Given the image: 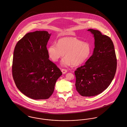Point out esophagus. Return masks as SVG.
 <instances>
[{"label": "esophagus", "mask_w": 127, "mask_h": 127, "mask_svg": "<svg viewBox=\"0 0 127 127\" xmlns=\"http://www.w3.org/2000/svg\"><path fill=\"white\" fill-rule=\"evenodd\" d=\"M61 71L62 72L63 74H66L67 72V70L65 69H61Z\"/></svg>", "instance_id": "obj_1"}]
</instances>
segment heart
I'll list each match as a JSON object with an SVG mask.
<instances>
[{
    "mask_svg": "<svg viewBox=\"0 0 127 127\" xmlns=\"http://www.w3.org/2000/svg\"><path fill=\"white\" fill-rule=\"evenodd\" d=\"M91 51L88 43L72 37L61 38L58 40L57 45L54 44L47 48L48 55L54 61H57L65 53V57L61 61L63 67L82 65L88 59Z\"/></svg>",
    "mask_w": 127,
    "mask_h": 127,
    "instance_id": "1",
    "label": "heart"
}]
</instances>
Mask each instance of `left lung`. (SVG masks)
I'll use <instances>...</instances> for the list:
<instances>
[{"label": "left lung", "instance_id": "left-lung-1", "mask_svg": "<svg viewBox=\"0 0 127 127\" xmlns=\"http://www.w3.org/2000/svg\"><path fill=\"white\" fill-rule=\"evenodd\" d=\"M93 35L95 48L84 65L77 68L75 86L82 96L102 93L112 82L117 69V59L111 39L98 30H87Z\"/></svg>", "mask_w": 127, "mask_h": 127}]
</instances>
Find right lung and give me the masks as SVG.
<instances>
[{
  "instance_id": "add662e5",
  "label": "right lung",
  "mask_w": 127,
  "mask_h": 127,
  "mask_svg": "<svg viewBox=\"0 0 127 127\" xmlns=\"http://www.w3.org/2000/svg\"><path fill=\"white\" fill-rule=\"evenodd\" d=\"M51 35L47 31L29 32L14 48L12 69L15 84L23 94L32 99L49 98L62 74L49 60L46 45Z\"/></svg>"
}]
</instances>
